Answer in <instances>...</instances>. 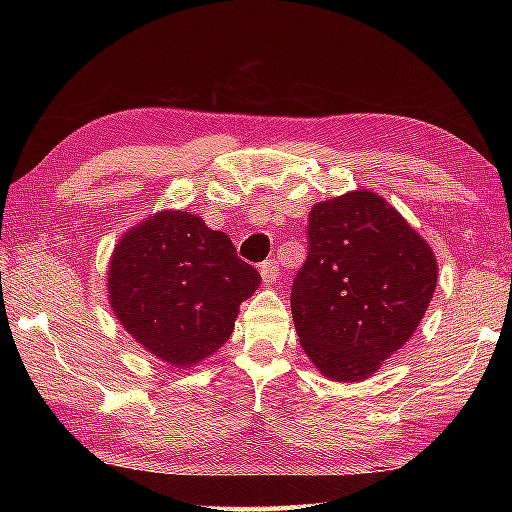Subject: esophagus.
Segmentation results:
<instances>
[{"label":"esophagus","instance_id":"1","mask_svg":"<svg viewBox=\"0 0 512 512\" xmlns=\"http://www.w3.org/2000/svg\"><path fill=\"white\" fill-rule=\"evenodd\" d=\"M259 275H262L266 286H275L279 279V268H277L275 259H266V262L259 266Z\"/></svg>","mask_w":512,"mask_h":512}]
</instances>
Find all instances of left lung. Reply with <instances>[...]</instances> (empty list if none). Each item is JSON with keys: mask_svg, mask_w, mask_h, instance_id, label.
Wrapping results in <instances>:
<instances>
[{"mask_svg": "<svg viewBox=\"0 0 512 512\" xmlns=\"http://www.w3.org/2000/svg\"><path fill=\"white\" fill-rule=\"evenodd\" d=\"M308 242L290 292L301 347L323 376L358 383L416 332L438 284L436 255L367 189L314 204Z\"/></svg>", "mask_w": 512, "mask_h": 512, "instance_id": "left-lung-1", "label": "left lung"}]
</instances>
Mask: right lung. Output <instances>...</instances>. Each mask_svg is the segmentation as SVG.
<instances>
[{
	"label": "right lung",
	"instance_id": "add662e5",
	"mask_svg": "<svg viewBox=\"0 0 512 512\" xmlns=\"http://www.w3.org/2000/svg\"><path fill=\"white\" fill-rule=\"evenodd\" d=\"M259 281L231 237L187 211H160L127 231L107 270L116 319L147 352L180 369L220 350Z\"/></svg>",
	"mask_w": 512,
	"mask_h": 512
}]
</instances>
